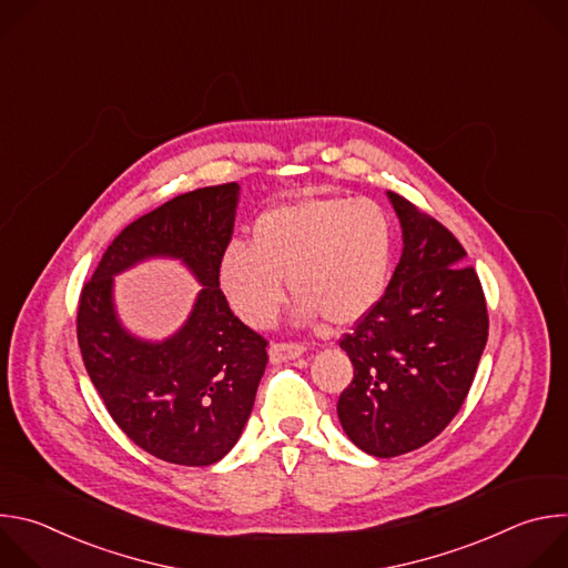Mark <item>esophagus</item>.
<instances>
[{
  "instance_id": "esophagus-1",
  "label": "esophagus",
  "mask_w": 568,
  "mask_h": 568,
  "mask_svg": "<svg viewBox=\"0 0 568 568\" xmlns=\"http://www.w3.org/2000/svg\"><path fill=\"white\" fill-rule=\"evenodd\" d=\"M305 348L301 344H272L270 346V362L272 364H283L301 357Z\"/></svg>"
}]
</instances>
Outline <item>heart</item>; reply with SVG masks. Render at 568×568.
I'll use <instances>...</instances> for the list:
<instances>
[{
  "label": "heart",
  "instance_id": "heart-1",
  "mask_svg": "<svg viewBox=\"0 0 568 568\" xmlns=\"http://www.w3.org/2000/svg\"><path fill=\"white\" fill-rule=\"evenodd\" d=\"M395 258V224L373 200L303 195L272 206L252 226V242H229L217 285L237 318L267 328L294 296L296 323L321 316L346 328L384 298Z\"/></svg>",
  "mask_w": 568,
  "mask_h": 568
}]
</instances>
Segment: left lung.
<instances>
[{
	"label": "left lung",
	"instance_id": "obj_1",
	"mask_svg": "<svg viewBox=\"0 0 568 568\" xmlns=\"http://www.w3.org/2000/svg\"><path fill=\"white\" fill-rule=\"evenodd\" d=\"M402 254L379 305L339 346L355 377L337 402L346 436L390 458L434 440L458 414L488 342V307L460 242L386 191Z\"/></svg>",
	"mask_w": 568,
	"mask_h": 568
}]
</instances>
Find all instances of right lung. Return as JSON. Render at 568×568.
<instances>
[{"label":"right lung","instance_id":"right-lung-1","mask_svg":"<svg viewBox=\"0 0 568 568\" xmlns=\"http://www.w3.org/2000/svg\"><path fill=\"white\" fill-rule=\"evenodd\" d=\"M237 184L173 197L128 224L80 292L78 346L114 423L148 454L204 467L224 458L254 409L267 342L224 301L217 258L229 245ZM152 257L180 260L203 285L166 341H143L123 326L113 276Z\"/></svg>","mask_w":568,"mask_h":568}]
</instances>
